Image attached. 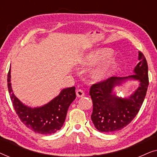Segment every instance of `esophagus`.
I'll use <instances>...</instances> for the list:
<instances>
[{
    "mask_svg": "<svg viewBox=\"0 0 157 157\" xmlns=\"http://www.w3.org/2000/svg\"><path fill=\"white\" fill-rule=\"evenodd\" d=\"M76 96L78 97H82V96H84V92H83V90L78 89L76 91Z\"/></svg>",
    "mask_w": 157,
    "mask_h": 157,
    "instance_id": "esophagus-1",
    "label": "esophagus"
}]
</instances>
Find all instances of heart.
<instances>
[{
  "label": "heart",
  "mask_w": 157,
  "mask_h": 157,
  "mask_svg": "<svg viewBox=\"0 0 157 157\" xmlns=\"http://www.w3.org/2000/svg\"><path fill=\"white\" fill-rule=\"evenodd\" d=\"M112 51L107 48H101L96 49L88 53L82 59L83 65L94 66L104 61L107 58L110 56ZM117 66V60L114 58L107 59L104 63L95 68L91 72V78L95 81H101L106 78L112 72L113 68Z\"/></svg>",
  "instance_id": "obj_1"
}]
</instances>
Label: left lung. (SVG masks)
Instances as JSON below:
<instances>
[{
    "label": "left lung",
    "instance_id": "1",
    "mask_svg": "<svg viewBox=\"0 0 157 157\" xmlns=\"http://www.w3.org/2000/svg\"><path fill=\"white\" fill-rule=\"evenodd\" d=\"M139 61L134 70L135 74L126 77L113 76L91 86L89 91L93 101L91 120L99 132L121 130L140 110L149 86L147 62L141 51H139ZM129 79L140 81L138 89L128 98L117 97L113 89Z\"/></svg>",
    "mask_w": 157,
    "mask_h": 157
}]
</instances>
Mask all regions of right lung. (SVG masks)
<instances>
[{"mask_svg": "<svg viewBox=\"0 0 157 157\" xmlns=\"http://www.w3.org/2000/svg\"><path fill=\"white\" fill-rule=\"evenodd\" d=\"M8 88L13 106L21 121L34 132L41 134H52L61 129L68 107L76 98L74 86L63 89L59 96L44 106L36 108L25 106L13 92L10 68L8 74Z\"/></svg>", "mask_w": 157, "mask_h": 157, "instance_id": "obj_1", "label": "right lung"}]
</instances>
